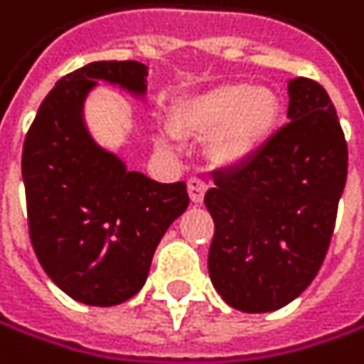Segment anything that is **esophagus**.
I'll return each mask as SVG.
<instances>
[{"mask_svg": "<svg viewBox=\"0 0 364 364\" xmlns=\"http://www.w3.org/2000/svg\"><path fill=\"white\" fill-rule=\"evenodd\" d=\"M188 192H190L192 203H200L205 192H207V183H205L203 178H198V176H190L188 178Z\"/></svg>", "mask_w": 364, "mask_h": 364, "instance_id": "esophagus-1", "label": "esophagus"}]
</instances>
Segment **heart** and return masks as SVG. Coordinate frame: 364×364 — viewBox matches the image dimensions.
I'll use <instances>...</instances> for the list:
<instances>
[{
    "label": "heart",
    "mask_w": 364,
    "mask_h": 364,
    "mask_svg": "<svg viewBox=\"0 0 364 364\" xmlns=\"http://www.w3.org/2000/svg\"><path fill=\"white\" fill-rule=\"evenodd\" d=\"M282 115L279 95L249 82L223 85L190 100L174 117L178 133H213L212 157L223 166L251 159L271 139ZM161 144L172 148L176 137L166 133Z\"/></svg>",
    "instance_id": "obj_1"
}]
</instances>
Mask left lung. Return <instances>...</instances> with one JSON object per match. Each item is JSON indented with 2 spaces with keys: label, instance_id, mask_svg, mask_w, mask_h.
<instances>
[{
  "label": "left lung",
  "instance_id": "8db88e82",
  "mask_svg": "<svg viewBox=\"0 0 364 364\" xmlns=\"http://www.w3.org/2000/svg\"><path fill=\"white\" fill-rule=\"evenodd\" d=\"M288 124L251 159L214 172L209 277L235 310L284 308L326 259L347 181V141L328 91L288 82Z\"/></svg>",
  "mask_w": 364,
  "mask_h": 364
}]
</instances>
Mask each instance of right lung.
<instances>
[{
    "label": "right lung",
    "instance_id": "right-lung-1",
    "mask_svg": "<svg viewBox=\"0 0 364 364\" xmlns=\"http://www.w3.org/2000/svg\"><path fill=\"white\" fill-rule=\"evenodd\" d=\"M146 76L137 60H97L63 76L23 141L34 253L50 279L87 306H117L137 295L159 240L190 203L183 181L157 183L127 170L85 127V100L97 82L141 97Z\"/></svg>",
    "mask_w": 364,
    "mask_h": 364
}]
</instances>
